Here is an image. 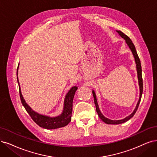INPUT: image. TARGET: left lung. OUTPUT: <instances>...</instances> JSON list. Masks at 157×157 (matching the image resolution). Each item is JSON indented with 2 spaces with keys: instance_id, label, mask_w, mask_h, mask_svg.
Listing matches in <instances>:
<instances>
[{
  "instance_id": "obj_1",
  "label": "left lung",
  "mask_w": 157,
  "mask_h": 157,
  "mask_svg": "<svg viewBox=\"0 0 157 157\" xmlns=\"http://www.w3.org/2000/svg\"><path fill=\"white\" fill-rule=\"evenodd\" d=\"M117 32L119 33L120 36L124 38L125 40V42L127 43V44L128 45V46L129 47V48L131 49L132 53L133 54V56L135 57V63H136V71H137V74H138V84H139V89H140V97H139V100L138 101L137 103V105L136 106L135 109L134 110L131 114H130L128 117L122 119V120H112L108 119L107 118H105L104 116L101 114L100 110L99 109V107H98V104L97 102V99H96V94L94 90H92V94H93V97H94V103L96 105V112L99 116V117L100 118V119L104 121V122L106 123L107 124H122L125 122V121H128L129 119H131L133 116L135 115V114L136 113L137 109L138 108L139 104H140V100H141V98H142V92H143V81H142V67H141V63H140V60L139 59L138 56L137 54V52L135 48V46L134 45V44L132 43V40H131V39L126 36L125 34H124L123 32H121L120 30H117Z\"/></svg>"
}]
</instances>
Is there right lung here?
I'll return each instance as SVG.
<instances>
[{"instance_id":"1","label":"right lung","mask_w":157,"mask_h":157,"mask_svg":"<svg viewBox=\"0 0 157 157\" xmlns=\"http://www.w3.org/2000/svg\"><path fill=\"white\" fill-rule=\"evenodd\" d=\"M18 68H17V71H18ZM17 82H18L19 86V94L22 104L25 107L27 113L31 117L32 119L39 126L46 129H55L60 128V127H65L70 123V121H71V117L72 113L73 98L75 91L78 89L77 86H73V87L70 89V90L67 94L65 98V101H64V107L63 113L59 116H57V117H48V116L40 114L33 111L31 107L26 103L24 98H23V96L21 94L18 77H17Z\"/></svg>"}]
</instances>
